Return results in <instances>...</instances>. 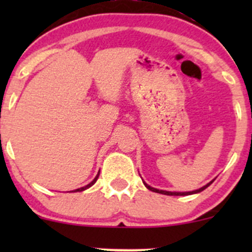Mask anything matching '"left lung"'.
I'll use <instances>...</instances> for the list:
<instances>
[{
  "instance_id": "obj_1",
  "label": "left lung",
  "mask_w": 252,
  "mask_h": 252,
  "mask_svg": "<svg viewBox=\"0 0 252 252\" xmlns=\"http://www.w3.org/2000/svg\"><path fill=\"white\" fill-rule=\"evenodd\" d=\"M211 183H212V182H211ZM211 183H208V184L205 185V187L200 188L199 190H195V191H189V192H172V191H166V190H158V189H155V188H151V187H150V185H147L146 183H144V184H145V187H146L149 190H151V191L159 192V194H163V195H174V196H184V195H191V194H196V192L202 191V190H205L206 188H207L208 185L211 184Z\"/></svg>"
}]
</instances>
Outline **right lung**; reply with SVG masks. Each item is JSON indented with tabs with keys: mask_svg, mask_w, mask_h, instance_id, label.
<instances>
[{
	"mask_svg": "<svg viewBox=\"0 0 252 252\" xmlns=\"http://www.w3.org/2000/svg\"><path fill=\"white\" fill-rule=\"evenodd\" d=\"M97 178H98V174L96 175V177H95V179H94L93 182L90 183V184H88V185H86V187H83V188H80V189H77V190H74V191H83V190L88 189V188H90L91 185H94V184H95V183H96V180H97Z\"/></svg>",
	"mask_w": 252,
	"mask_h": 252,
	"instance_id": "right-lung-1",
	"label": "right lung"
}]
</instances>
